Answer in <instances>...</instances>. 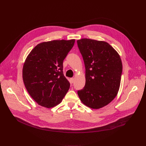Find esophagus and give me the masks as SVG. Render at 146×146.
<instances>
[{"instance_id": "obj_1", "label": "esophagus", "mask_w": 146, "mask_h": 146, "mask_svg": "<svg viewBox=\"0 0 146 146\" xmlns=\"http://www.w3.org/2000/svg\"><path fill=\"white\" fill-rule=\"evenodd\" d=\"M74 78H70V82L71 83V84H73V83L74 82Z\"/></svg>"}]
</instances>
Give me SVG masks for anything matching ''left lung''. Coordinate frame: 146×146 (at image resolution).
<instances>
[{"instance_id": "8db88e82", "label": "left lung", "mask_w": 146, "mask_h": 146, "mask_svg": "<svg viewBox=\"0 0 146 146\" xmlns=\"http://www.w3.org/2000/svg\"><path fill=\"white\" fill-rule=\"evenodd\" d=\"M77 43L86 67V85L78 95L86 106L102 108L118 94L122 72L120 56L106 41L81 38Z\"/></svg>"}]
</instances>
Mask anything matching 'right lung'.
Listing matches in <instances>:
<instances>
[{
    "instance_id": "right-lung-1",
    "label": "right lung",
    "mask_w": 146,
    "mask_h": 146,
    "mask_svg": "<svg viewBox=\"0 0 146 146\" xmlns=\"http://www.w3.org/2000/svg\"><path fill=\"white\" fill-rule=\"evenodd\" d=\"M74 39L52 40L37 44L27 57L23 78L30 96L47 108L59 104L70 83L63 73V61L74 46Z\"/></svg>"
}]
</instances>
